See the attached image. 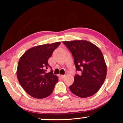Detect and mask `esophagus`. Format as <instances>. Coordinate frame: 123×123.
I'll list each match as a JSON object with an SVG mask.
<instances>
[{
    "label": "esophagus",
    "mask_w": 123,
    "mask_h": 123,
    "mask_svg": "<svg viewBox=\"0 0 123 123\" xmlns=\"http://www.w3.org/2000/svg\"><path fill=\"white\" fill-rule=\"evenodd\" d=\"M60 77H61L62 79H63L65 77V75H60Z\"/></svg>",
    "instance_id": "esophagus-1"
}]
</instances>
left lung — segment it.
I'll return each instance as SVG.
<instances>
[{
	"instance_id": "1",
	"label": "left lung",
	"mask_w": 123,
	"mask_h": 123,
	"mask_svg": "<svg viewBox=\"0 0 123 123\" xmlns=\"http://www.w3.org/2000/svg\"><path fill=\"white\" fill-rule=\"evenodd\" d=\"M74 57L75 75L70 91L80 98L95 94L101 88L106 77L107 66L101 51L95 44L86 40L64 41Z\"/></svg>"
}]
</instances>
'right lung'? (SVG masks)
<instances>
[{
	"instance_id": "right-lung-1",
	"label": "right lung",
	"mask_w": 123,
	"mask_h": 123,
	"mask_svg": "<svg viewBox=\"0 0 123 123\" xmlns=\"http://www.w3.org/2000/svg\"><path fill=\"white\" fill-rule=\"evenodd\" d=\"M61 42L45 44L31 48L18 62L17 76L24 91L30 96L43 99L49 96L58 81L53 70L45 73L50 66L48 60Z\"/></svg>"
}]
</instances>
